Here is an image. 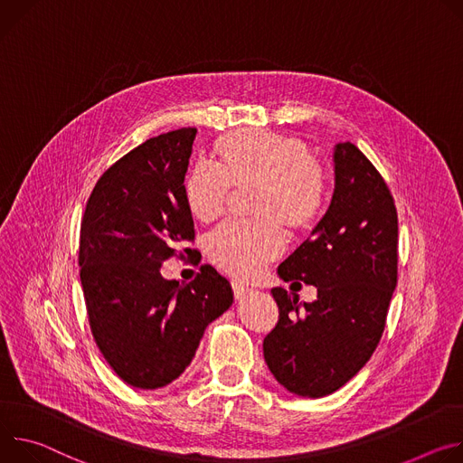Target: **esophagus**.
Masks as SVG:
<instances>
[{
  "instance_id": "obj_1",
  "label": "esophagus",
  "mask_w": 463,
  "mask_h": 463,
  "mask_svg": "<svg viewBox=\"0 0 463 463\" xmlns=\"http://www.w3.org/2000/svg\"><path fill=\"white\" fill-rule=\"evenodd\" d=\"M232 288H233V296H235V299H241V298L250 296V294L253 292L251 288H248V287H244V285H241V283H237V281H233V283H232Z\"/></svg>"
}]
</instances>
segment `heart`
Here are the masks:
<instances>
[{"mask_svg":"<svg viewBox=\"0 0 463 463\" xmlns=\"http://www.w3.org/2000/svg\"><path fill=\"white\" fill-rule=\"evenodd\" d=\"M217 167L200 164L184 182L189 213L212 222L224 212L230 187L253 185V222H226L205 241L210 260L235 278H250L285 248L279 224L292 233L309 232L326 200L322 165L296 136L246 128L215 141Z\"/></svg>","mask_w":463,"mask_h":463,"instance_id":"b5f03b06","label":"heart"}]
</instances>
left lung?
Instances as JSON below:
<instances>
[{"label":"left lung","instance_id":"obj_1","mask_svg":"<svg viewBox=\"0 0 463 463\" xmlns=\"http://www.w3.org/2000/svg\"><path fill=\"white\" fill-rule=\"evenodd\" d=\"M278 274L315 285L318 296L301 305L285 288H272L279 320L263 340L269 370L296 395H329L370 361L397 285L395 202L353 143L335 146L329 210Z\"/></svg>","mask_w":463,"mask_h":463}]
</instances>
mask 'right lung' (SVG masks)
Here are the masks:
<instances>
[{
	"label": "right lung",
	"mask_w": 463,
	"mask_h": 463,
	"mask_svg": "<svg viewBox=\"0 0 463 463\" xmlns=\"http://www.w3.org/2000/svg\"><path fill=\"white\" fill-rule=\"evenodd\" d=\"M196 128L132 148L97 180L80 222L79 267L90 329L112 370L156 390L191 364L200 338L233 303L230 281L202 265L189 283L162 265L189 253L193 217L184 198Z\"/></svg>",
	"instance_id": "right-lung-1"
}]
</instances>
